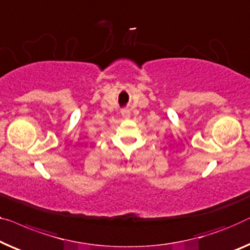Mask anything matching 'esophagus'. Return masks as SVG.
Instances as JSON below:
<instances>
[{
    "mask_svg": "<svg viewBox=\"0 0 250 250\" xmlns=\"http://www.w3.org/2000/svg\"><path fill=\"white\" fill-rule=\"evenodd\" d=\"M121 113H122V116L124 117L125 119L131 117V111H129V109H126V108H125V109H122Z\"/></svg>",
    "mask_w": 250,
    "mask_h": 250,
    "instance_id": "obj_1",
    "label": "esophagus"
}]
</instances>
